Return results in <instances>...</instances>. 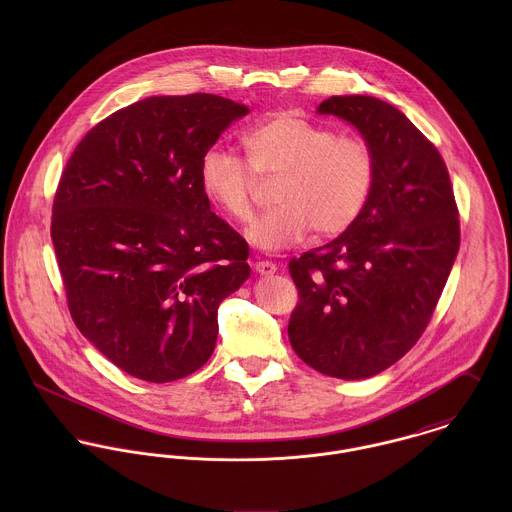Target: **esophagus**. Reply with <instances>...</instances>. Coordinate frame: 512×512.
<instances>
[{"mask_svg": "<svg viewBox=\"0 0 512 512\" xmlns=\"http://www.w3.org/2000/svg\"><path fill=\"white\" fill-rule=\"evenodd\" d=\"M254 270H256L258 274H262V276H268V274H274V272L278 270V266H276L274 262H270V260H258V262L254 264Z\"/></svg>", "mask_w": 512, "mask_h": 512, "instance_id": "1", "label": "esophagus"}]
</instances>
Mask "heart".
Instances as JSON below:
<instances>
[{"label": "heart", "mask_w": 512, "mask_h": 512, "mask_svg": "<svg viewBox=\"0 0 512 512\" xmlns=\"http://www.w3.org/2000/svg\"><path fill=\"white\" fill-rule=\"evenodd\" d=\"M242 147L246 159L226 147H209L199 163V185L222 215L246 222L258 177H276V207L246 228L256 248H290L309 230L317 238H333L363 215L376 177L374 151L365 138L276 112L242 134Z\"/></svg>", "instance_id": "1"}]
</instances>
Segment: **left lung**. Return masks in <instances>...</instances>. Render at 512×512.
Here are the masks:
<instances>
[{"mask_svg":"<svg viewBox=\"0 0 512 512\" xmlns=\"http://www.w3.org/2000/svg\"><path fill=\"white\" fill-rule=\"evenodd\" d=\"M317 112L363 134L376 177L349 230L290 260L299 301L288 335L305 365L366 378L400 361L426 331L459 250V211L438 147L398 108L331 96Z\"/></svg>","mask_w":512,"mask_h":512,"instance_id":"left-lung-1","label":"left lung"}]
</instances>
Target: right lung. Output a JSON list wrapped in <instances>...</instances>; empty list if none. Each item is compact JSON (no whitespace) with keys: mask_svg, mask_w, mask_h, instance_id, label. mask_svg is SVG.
<instances>
[{"mask_svg":"<svg viewBox=\"0 0 512 512\" xmlns=\"http://www.w3.org/2000/svg\"><path fill=\"white\" fill-rule=\"evenodd\" d=\"M248 108L217 94L149 96L98 122L61 175L51 238L78 331L118 368L171 382L205 365L248 244L211 211L203 153Z\"/></svg>","mask_w":512,"mask_h":512,"instance_id":"obj_1","label":"right lung"}]
</instances>
